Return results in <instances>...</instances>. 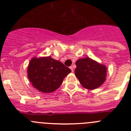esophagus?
<instances>
[{
	"label": "esophagus",
	"mask_w": 131,
	"mask_h": 131,
	"mask_svg": "<svg viewBox=\"0 0 131 131\" xmlns=\"http://www.w3.org/2000/svg\"><path fill=\"white\" fill-rule=\"evenodd\" d=\"M70 69H71V71H72V72L74 71V70H73V67L71 66V67H70Z\"/></svg>",
	"instance_id": "1"
}]
</instances>
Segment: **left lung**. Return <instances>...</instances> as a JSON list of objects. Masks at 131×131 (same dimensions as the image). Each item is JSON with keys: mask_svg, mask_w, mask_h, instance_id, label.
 <instances>
[{"mask_svg": "<svg viewBox=\"0 0 131 131\" xmlns=\"http://www.w3.org/2000/svg\"><path fill=\"white\" fill-rule=\"evenodd\" d=\"M75 75L83 88L96 89L105 81L107 68L90 58H81L76 62Z\"/></svg>", "mask_w": 131, "mask_h": 131, "instance_id": "8db88e82", "label": "left lung"}]
</instances>
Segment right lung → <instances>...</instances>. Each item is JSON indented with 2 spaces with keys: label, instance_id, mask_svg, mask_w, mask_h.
I'll return each instance as SVG.
<instances>
[{
  "label": "right lung",
  "instance_id": "1",
  "mask_svg": "<svg viewBox=\"0 0 131 131\" xmlns=\"http://www.w3.org/2000/svg\"><path fill=\"white\" fill-rule=\"evenodd\" d=\"M71 72L63 63L50 57L33 58L27 68V77L35 89L49 93L57 90Z\"/></svg>",
  "mask_w": 131,
  "mask_h": 131
}]
</instances>
